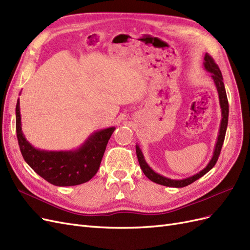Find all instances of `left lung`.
Listing matches in <instances>:
<instances>
[{
  "label": "left lung",
  "mask_w": 250,
  "mask_h": 250,
  "mask_svg": "<svg viewBox=\"0 0 250 250\" xmlns=\"http://www.w3.org/2000/svg\"><path fill=\"white\" fill-rule=\"evenodd\" d=\"M203 65H204V68L206 69V71H208L209 73H211V77H212L213 82H215V84L217 87L221 111H222V119H221L219 136H218V140H217V144H216V146H215V151H213L212 158L210 159L208 165L206 166V167H204L201 170V172H199L198 174L191 176V177H188V178H185V179H182V180H174V179H169V178L163 177L159 174L155 173L154 170L151 167H149L147 163L146 162L145 157H144V155H142V152H141L139 146L136 145V154H137L139 166L142 169V172H144V174L148 178L149 180L155 182V183L165 185V187H170V188L188 187V184L195 182L196 180L199 179V178H201L206 173L209 172V170L213 167H215V165L218 161L221 148H222L224 138H225V133H226L227 124H228V112H229V110H228V101H227V95H226V91H225L224 83H223L222 73H221V71H220L218 65L208 53H206L205 56H204V63H203Z\"/></svg>",
  "instance_id": "8db88e82"
}]
</instances>
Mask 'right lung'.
I'll return each mask as SVG.
<instances>
[{"label":"right lung","mask_w":250,"mask_h":250,"mask_svg":"<svg viewBox=\"0 0 250 250\" xmlns=\"http://www.w3.org/2000/svg\"><path fill=\"white\" fill-rule=\"evenodd\" d=\"M17 137L21 153L35 173L56 187H72L89 181L101 166L106 145L115 127L97 131L75 151H42L33 147L22 132L20 99L16 108Z\"/></svg>","instance_id":"1"}]
</instances>
